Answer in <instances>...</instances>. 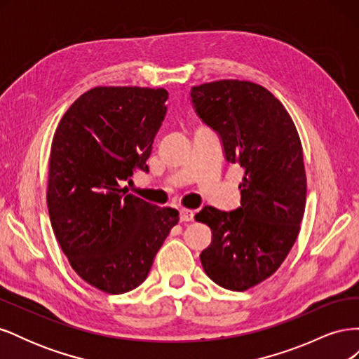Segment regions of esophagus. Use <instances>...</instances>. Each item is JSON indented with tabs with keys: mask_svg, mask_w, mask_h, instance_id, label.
<instances>
[{
	"mask_svg": "<svg viewBox=\"0 0 359 359\" xmlns=\"http://www.w3.org/2000/svg\"><path fill=\"white\" fill-rule=\"evenodd\" d=\"M194 217V212L190 211V210H180V220L181 222H191Z\"/></svg>",
	"mask_w": 359,
	"mask_h": 359,
	"instance_id": "obj_1",
	"label": "esophagus"
}]
</instances>
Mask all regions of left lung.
Segmentation results:
<instances>
[{
    "label": "left lung",
    "instance_id": "1",
    "mask_svg": "<svg viewBox=\"0 0 359 359\" xmlns=\"http://www.w3.org/2000/svg\"><path fill=\"white\" fill-rule=\"evenodd\" d=\"M190 97L226 160L244 170L241 206H203L194 215L212 231L201 253L206 276L243 292L273 276L298 238L307 194L301 140L285 106L257 83L215 81L193 86Z\"/></svg>",
    "mask_w": 359,
    "mask_h": 359
}]
</instances>
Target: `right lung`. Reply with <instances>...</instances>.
I'll use <instances>...</instances> for the list:
<instances>
[{
    "label": "right lung",
    "mask_w": 359,
    "mask_h": 359,
    "mask_svg": "<svg viewBox=\"0 0 359 359\" xmlns=\"http://www.w3.org/2000/svg\"><path fill=\"white\" fill-rule=\"evenodd\" d=\"M168 97L163 88L97 86L69 107L53 135L48 181L53 233L76 274L112 295L144 283L180 220L177 210L121 187L136 169L148 170Z\"/></svg>",
    "instance_id": "obj_1"
}]
</instances>
